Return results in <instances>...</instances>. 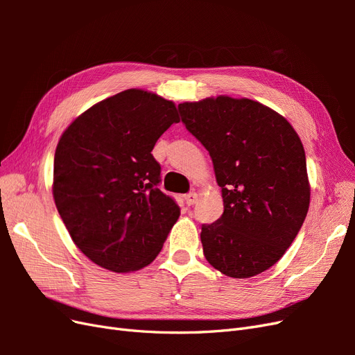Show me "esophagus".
<instances>
[{
	"mask_svg": "<svg viewBox=\"0 0 355 355\" xmlns=\"http://www.w3.org/2000/svg\"><path fill=\"white\" fill-rule=\"evenodd\" d=\"M197 198H198L197 192H189V194L185 196V202L188 204V206H194V204L197 202Z\"/></svg>",
	"mask_w": 355,
	"mask_h": 355,
	"instance_id": "1",
	"label": "esophagus"
}]
</instances>
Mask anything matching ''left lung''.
Listing matches in <instances>:
<instances>
[{"label":"left lung","instance_id":"left-lung-1","mask_svg":"<svg viewBox=\"0 0 355 355\" xmlns=\"http://www.w3.org/2000/svg\"><path fill=\"white\" fill-rule=\"evenodd\" d=\"M182 121L207 149L223 213L202 225L207 262L232 278L282 259L306 218L311 187L304 145L283 115L230 96L179 103Z\"/></svg>","mask_w":355,"mask_h":355}]
</instances>
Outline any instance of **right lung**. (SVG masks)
<instances>
[{
  "label": "right lung",
  "mask_w": 355,
  "mask_h": 355,
  "mask_svg": "<svg viewBox=\"0 0 355 355\" xmlns=\"http://www.w3.org/2000/svg\"><path fill=\"white\" fill-rule=\"evenodd\" d=\"M180 118L173 101L128 89L84 111L55 153L53 198L75 245L112 272L151 263L180 210L158 189V137Z\"/></svg>",
  "instance_id": "add662e5"
}]
</instances>
